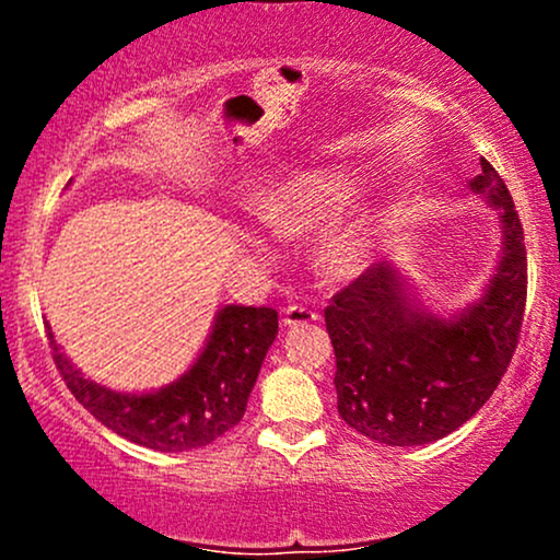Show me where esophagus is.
Masks as SVG:
<instances>
[{"mask_svg": "<svg viewBox=\"0 0 560 560\" xmlns=\"http://www.w3.org/2000/svg\"><path fill=\"white\" fill-rule=\"evenodd\" d=\"M313 320H318V313L307 311V307L302 305L284 307V326H305V324H313Z\"/></svg>", "mask_w": 560, "mask_h": 560, "instance_id": "1", "label": "esophagus"}]
</instances>
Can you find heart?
<instances>
[{
	"instance_id": "heart-1",
	"label": "heart",
	"mask_w": 560,
	"mask_h": 560,
	"mask_svg": "<svg viewBox=\"0 0 560 560\" xmlns=\"http://www.w3.org/2000/svg\"><path fill=\"white\" fill-rule=\"evenodd\" d=\"M361 195V184L347 171H318L281 186L262 202V218L276 234H316L337 221ZM374 253V231L361 218L334 229L318 247V258L331 273H358Z\"/></svg>"
}]
</instances>
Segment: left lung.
I'll return each instance as SVG.
<instances>
[{
    "instance_id": "obj_1",
    "label": "left lung",
    "mask_w": 560,
    "mask_h": 560,
    "mask_svg": "<svg viewBox=\"0 0 560 560\" xmlns=\"http://www.w3.org/2000/svg\"><path fill=\"white\" fill-rule=\"evenodd\" d=\"M468 189L498 213L503 240L481 298L450 316L416 300L382 260L324 311L337 358V410L347 427L389 447L442 440L492 397L518 345L526 305L524 229L503 178L481 158Z\"/></svg>"
}]
</instances>
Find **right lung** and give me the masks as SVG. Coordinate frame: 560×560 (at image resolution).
<instances>
[{"instance_id": "right-lung-1", "label": "right lung", "mask_w": 560, "mask_h": 560, "mask_svg": "<svg viewBox=\"0 0 560 560\" xmlns=\"http://www.w3.org/2000/svg\"><path fill=\"white\" fill-rule=\"evenodd\" d=\"M57 371L96 421L128 442L160 453H186L215 442L242 421L268 347L279 334L273 307L223 305L197 361L176 382L152 392H115L68 361L47 326Z\"/></svg>"}]
</instances>
